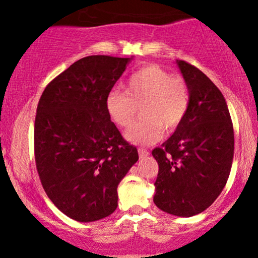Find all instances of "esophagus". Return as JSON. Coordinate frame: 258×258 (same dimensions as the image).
<instances>
[{
    "mask_svg": "<svg viewBox=\"0 0 258 258\" xmlns=\"http://www.w3.org/2000/svg\"><path fill=\"white\" fill-rule=\"evenodd\" d=\"M138 151H139V156H140V158H145V157H147V156L150 155L149 150L144 149V147H139Z\"/></svg>",
    "mask_w": 258,
    "mask_h": 258,
    "instance_id": "obj_1",
    "label": "esophagus"
}]
</instances>
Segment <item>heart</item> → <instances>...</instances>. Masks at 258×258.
Instances as JSON below:
<instances>
[{
  "instance_id": "b5f03b06",
  "label": "heart",
  "mask_w": 258,
  "mask_h": 258,
  "mask_svg": "<svg viewBox=\"0 0 258 258\" xmlns=\"http://www.w3.org/2000/svg\"><path fill=\"white\" fill-rule=\"evenodd\" d=\"M106 105L112 120L121 128H128L140 108L143 117L126 138L135 144H152L163 130L173 133L180 126L189 109L190 92L183 77L152 64L130 75L126 91H109Z\"/></svg>"
}]
</instances>
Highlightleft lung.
Returning <instances> with one entry per match:
<instances>
[{
  "mask_svg": "<svg viewBox=\"0 0 258 258\" xmlns=\"http://www.w3.org/2000/svg\"><path fill=\"white\" fill-rule=\"evenodd\" d=\"M190 105L174 134L152 150L158 163L153 202L178 217L204 212L221 195L234 156V129L223 94L199 68L178 60Z\"/></svg>",
  "mask_w": 258,
  "mask_h": 258,
  "instance_id": "8db88e82",
  "label": "left lung"
}]
</instances>
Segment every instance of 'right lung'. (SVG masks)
<instances>
[{
    "label": "right lung",
    "mask_w": 258,
    "mask_h": 258,
    "mask_svg": "<svg viewBox=\"0 0 258 258\" xmlns=\"http://www.w3.org/2000/svg\"><path fill=\"white\" fill-rule=\"evenodd\" d=\"M130 58L88 56L48 83L34 126L36 169L46 195L78 222L113 213L117 187L139 160L107 111V95Z\"/></svg>",
    "instance_id": "1"
}]
</instances>
